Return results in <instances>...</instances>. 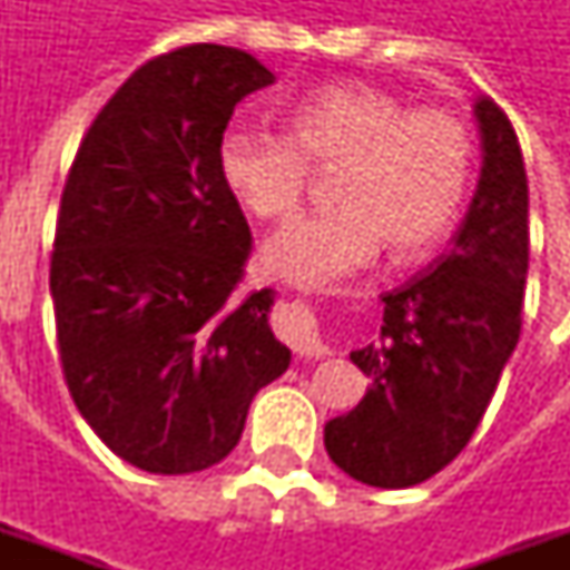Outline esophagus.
Returning a JSON list of instances; mask_svg holds the SVG:
<instances>
[{
	"instance_id": "34e87169",
	"label": "esophagus",
	"mask_w": 570,
	"mask_h": 570,
	"mask_svg": "<svg viewBox=\"0 0 570 570\" xmlns=\"http://www.w3.org/2000/svg\"><path fill=\"white\" fill-rule=\"evenodd\" d=\"M274 326H277L281 338L296 351L298 357H323L326 354V345H323L321 338V323H317L308 305H302V302L286 305L274 317Z\"/></svg>"
}]
</instances>
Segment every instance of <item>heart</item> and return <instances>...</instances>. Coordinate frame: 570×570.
I'll return each mask as SVG.
<instances>
[{"mask_svg":"<svg viewBox=\"0 0 570 570\" xmlns=\"http://www.w3.org/2000/svg\"><path fill=\"white\" fill-rule=\"evenodd\" d=\"M286 125L289 137L237 128L219 142L225 188L265 223L296 210L311 167H335V207L298 216L262 249L274 277L323 286L370 265L382 244L396 262L424 259L464 210L476 142L452 109L342 81L302 97Z\"/></svg>","mask_w":570,"mask_h":570,"instance_id":"heart-1","label":"heart"}]
</instances>
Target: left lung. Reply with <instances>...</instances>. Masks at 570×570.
Here are the masks:
<instances>
[{"label": "left lung", "instance_id": "left-lung-1", "mask_svg": "<svg viewBox=\"0 0 570 570\" xmlns=\"http://www.w3.org/2000/svg\"><path fill=\"white\" fill-rule=\"evenodd\" d=\"M482 176L452 249L384 293L382 338L351 351L370 391L326 421L335 464L375 489L419 485L479 428L522 333L528 176L501 106L476 100Z\"/></svg>", "mask_w": 570, "mask_h": 570}]
</instances>
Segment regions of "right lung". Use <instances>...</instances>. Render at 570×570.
<instances>
[{"label": "right lung", "instance_id": "add662e5", "mask_svg": "<svg viewBox=\"0 0 570 570\" xmlns=\"http://www.w3.org/2000/svg\"><path fill=\"white\" fill-rule=\"evenodd\" d=\"M272 81L228 45L151 57L69 167L51 253L60 366L81 419L146 473L219 464L289 366L272 289H237L253 237L219 176L235 106Z\"/></svg>", "mask_w": 570, "mask_h": 570}]
</instances>
